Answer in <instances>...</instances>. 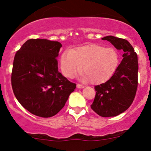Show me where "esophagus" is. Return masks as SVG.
Listing matches in <instances>:
<instances>
[{
	"label": "esophagus",
	"instance_id": "34e87169",
	"mask_svg": "<svg viewBox=\"0 0 151 151\" xmlns=\"http://www.w3.org/2000/svg\"><path fill=\"white\" fill-rule=\"evenodd\" d=\"M77 88H84V86L82 85V84H77Z\"/></svg>",
	"mask_w": 151,
	"mask_h": 151
}]
</instances>
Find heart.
Instances as JSON below:
<instances>
[{
	"mask_svg": "<svg viewBox=\"0 0 151 151\" xmlns=\"http://www.w3.org/2000/svg\"><path fill=\"white\" fill-rule=\"evenodd\" d=\"M119 60L116 49L88 45L64 51L60 58V67L62 73L67 78H73L82 69V80L100 84L112 77L118 67Z\"/></svg>",
	"mask_w": 151,
	"mask_h": 151,
	"instance_id": "heart-1",
	"label": "heart"
}]
</instances>
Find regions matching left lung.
Masks as SVG:
<instances>
[{
	"mask_svg": "<svg viewBox=\"0 0 151 151\" xmlns=\"http://www.w3.org/2000/svg\"><path fill=\"white\" fill-rule=\"evenodd\" d=\"M102 40H108L122 51L123 59L108 81L95 86L96 94L91 108L102 117H114L127 110L135 98L137 88V55L125 39L108 36Z\"/></svg>",
	"mask_w": 151,
	"mask_h": 151,
	"instance_id": "8db88e82",
	"label": "left lung"
}]
</instances>
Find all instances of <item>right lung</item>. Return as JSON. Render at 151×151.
<instances>
[{
	"label": "right lung",
	"mask_w": 151,
	"mask_h": 151,
	"mask_svg": "<svg viewBox=\"0 0 151 151\" xmlns=\"http://www.w3.org/2000/svg\"><path fill=\"white\" fill-rule=\"evenodd\" d=\"M62 45L47 39H29L14 57L12 86L20 104L42 117L56 115L76 84L58 71L57 57Z\"/></svg>",
	"instance_id": "add662e5"
}]
</instances>
